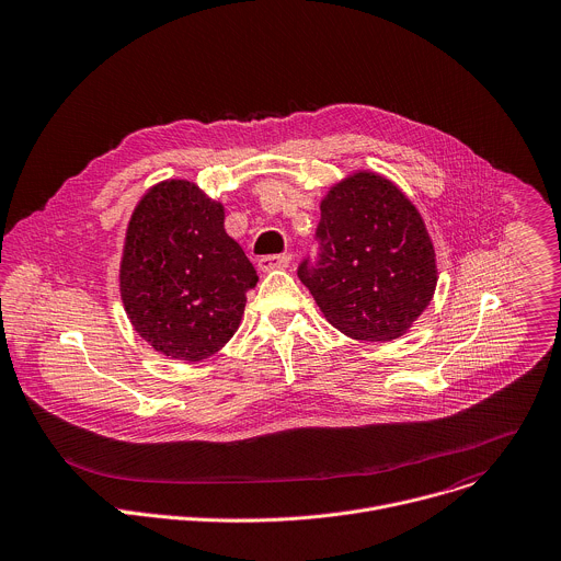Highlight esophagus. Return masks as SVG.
Here are the masks:
<instances>
[{"label":"esophagus","instance_id":"1","mask_svg":"<svg viewBox=\"0 0 561 561\" xmlns=\"http://www.w3.org/2000/svg\"><path fill=\"white\" fill-rule=\"evenodd\" d=\"M290 264V255H264L257 260V268L262 273L268 271H277V268H286Z\"/></svg>","mask_w":561,"mask_h":561}]
</instances>
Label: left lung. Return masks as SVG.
Instances as JSON below:
<instances>
[{"label":"left lung","mask_w":561,"mask_h":561,"mask_svg":"<svg viewBox=\"0 0 561 561\" xmlns=\"http://www.w3.org/2000/svg\"><path fill=\"white\" fill-rule=\"evenodd\" d=\"M319 253L297 275L330 325L356 341L403 336L430 306L438 266L416 205L369 169L334 182L321 198Z\"/></svg>","instance_id":"1"}]
</instances>
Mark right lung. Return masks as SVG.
<instances>
[{
  "instance_id": "add662e5",
  "label": "right lung",
  "mask_w": 561,
  "mask_h": 561,
  "mask_svg": "<svg viewBox=\"0 0 561 561\" xmlns=\"http://www.w3.org/2000/svg\"><path fill=\"white\" fill-rule=\"evenodd\" d=\"M257 271L225 231V205L192 180H160L131 211L118 290L134 330L158 354L198 363L240 328Z\"/></svg>"
}]
</instances>
